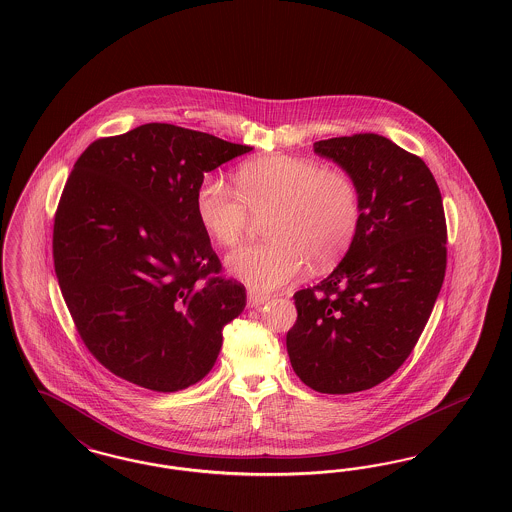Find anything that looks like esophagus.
<instances>
[{"mask_svg": "<svg viewBox=\"0 0 512 512\" xmlns=\"http://www.w3.org/2000/svg\"><path fill=\"white\" fill-rule=\"evenodd\" d=\"M268 299H270V297L265 295V293H261V291H255V289H249V291H247V304H249L251 308H259V306L265 304Z\"/></svg>", "mask_w": 512, "mask_h": 512, "instance_id": "1", "label": "esophagus"}]
</instances>
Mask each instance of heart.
<instances>
[{"label":"heart","mask_w":512,"mask_h":512,"mask_svg":"<svg viewBox=\"0 0 512 512\" xmlns=\"http://www.w3.org/2000/svg\"><path fill=\"white\" fill-rule=\"evenodd\" d=\"M238 189L206 176L194 196L196 217L221 247L236 246L253 217H265L266 242L240 247L227 268L257 291L297 280L306 265L325 272L353 246L363 219L361 193L348 172L291 155L249 160L236 174Z\"/></svg>","instance_id":"obj_1"}]
</instances>
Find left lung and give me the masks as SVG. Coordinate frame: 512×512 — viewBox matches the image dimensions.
<instances>
[{"label":"left lung","instance_id":"obj_1","mask_svg":"<svg viewBox=\"0 0 512 512\" xmlns=\"http://www.w3.org/2000/svg\"><path fill=\"white\" fill-rule=\"evenodd\" d=\"M355 179L363 219L335 270L293 299L291 367L308 388L346 395L384 382L414 350L446 272V219L427 164L378 134L314 143Z\"/></svg>","mask_w":512,"mask_h":512}]
</instances>
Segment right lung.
Masks as SVG:
<instances>
[{"label":"right lung","instance_id":"1","mask_svg":"<svg viewBox=\"0 0 512 512\" xmlns=\"http://www.w3.org/2000/svg\"><path fill=\"white\" fill-rule=\"evenodd\" d=\"M174 124L92 141L54 215V272L77 333L115 376L153 391L212 371L246 287L221 276L194 196L206 172L249 153Z\"/></svg>","mask_w":512,"mask_h":512}]
</instances>
